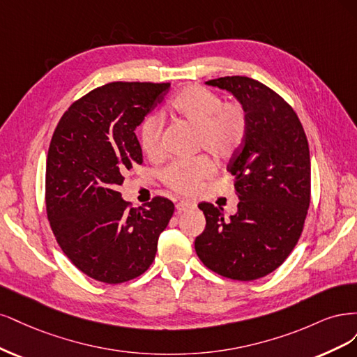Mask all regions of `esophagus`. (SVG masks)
Wrapping results in <instances>:
<instances>
[{
  "label": "esophagus",
  "mask_w": 357,
  "mask_h": 357,
  "mask_svg": "<svg viewBox=\"0 0 357 357\" xmlns=\"http://www.w3.org/2000/svg\"><path fill=\"white\" fill-rule=\"evenodd\" d=\"M194 208H195V203H192L190 200H182L176 204V212L182 213V212H187V211L194 209Z\"/></svg>",
  "instance_id": "obj_1"
}]
</instances>
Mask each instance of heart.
Returning <instances> with one entry per match:
<instances>
[{"instance_id": "obj_1", "label": "heart", "mask_w": 357, "mask_h": 357, "mask_svg": "<svg viewBox=\"0 0 357 357\" xmlns=\"http://www.w3.org/2000/svg\"><path fill=\"white\" fill-rule=\"evenodd\" d=\"M179 119L195 128V146L206 149L220 162L237 154L248 135V112L238 102H222L215 91L191 84L183 87L170 103ZM163 123L158 116H148L139 129V142L149 157L162 155ZM215 170L212 158L197 155L175 160L162 174L166 185L179 194H192Z\"/></svg>"}]
</instances>
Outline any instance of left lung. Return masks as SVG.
Listing matches in <instances>:
<instances>
[{"label": "left lung", "mask_w": 357, "mask_h": 357, "mask_svg": "<svg viewBox=\"0 0 357 357\" xmlns=\"http://www.w3.org/2000/svg\"><path fill=\"white\" fill-rule=\"evenodd\" d=\"M227 90L248 112V135L227 170L234 175L237 212L200 203L204 231L194 248L209 270L250 282L270 274L300 240L310 206V151L292 107L270 87L249 77L206 82Z\"/></svg>", "instance_id": "left-lung-1"}]
</instances>
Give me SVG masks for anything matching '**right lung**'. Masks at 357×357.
I'll return each instance as SVG.
<instances>
[{"mask_svg":"<svg viewBox=\"0 0 357 357\" xmlns=\"http://www.w3.org/2000/svg\"><path fill=\"white\" fill-rule=\"evenodd\" d=\"M170 83H109L65 111L45 165V206L53 234L74 266L98 282L132 280L151 266L175 206L154 197L129 208L119 187L142 165L135 135Z\"/></svg>","mask_w":357,"mask_h":357,"instance_id":"add662e5","label":"right lung"}]
</instances>
